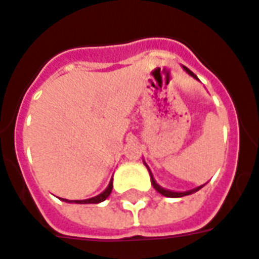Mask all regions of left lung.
I'll return each mask as SVG.
<instances>
[{"instance_id": "obj_1", "label": "left lung", "mask_w": 259, "mask_h": 259, "mask_svg": "<svg viewBox=\"0 0 259 259\" xmlns=\"http://www.w3.org/2000/svg\"><path fill=\"white\" fill-rule=\"evenodd\" d=\"M183 68H184V70H185V71H187V72H188L189 75L193 76V78H196V79H198V76L195 75V74H193L192 71L189 70V68H187V67H184V66H183ZM145 166H147V163H145ZM147 168H148L149 176H151V183H152V187H154V188L156 189V191H158L159 193H160V195H163V196H166V198H183V196H187V195H191V193H193V192H198L199 189L203 188V185H200V187H198V188L191 189V191H185V192H174V191H168V189L162 188V187H160L159 184H156V181H155L154 176H152V173H151V170H149L148 166H147Z\"/></svg>"}]
</instances>
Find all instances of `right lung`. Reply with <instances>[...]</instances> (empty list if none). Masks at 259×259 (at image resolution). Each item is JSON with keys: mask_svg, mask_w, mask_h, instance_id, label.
<instances>
[{"mask_svg": "<svg viewBox=\"0 0 259 259\" xmlns=\"http://www.w3.org/2000/svg\"><path fill=\"white\" fill-rule=\"evenodd\" d=\"M111 191H112V180L110 181L108 184V187L105 189L104 192H101L100 195H97L95 198H91V199H85V200H68V199H61V200H64L67 203H79V204H89V203H100V202H104L105 199L110 196Z\"/></svg>", "mask_w": 259, "mask_h": 259, "instance_id": "1", "label": "right lung"}]
</instances>
